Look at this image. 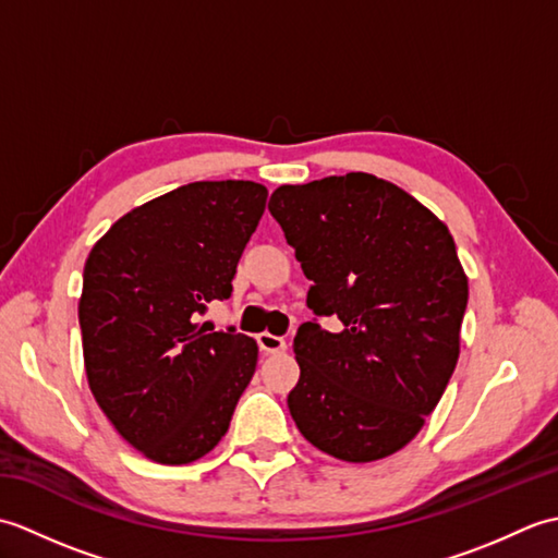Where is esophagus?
Returning <instances> with one entry per match:
<instances>
[{
  "mask_svg": "<svg viewBox=\"0 0 558 558\" xmlns=\"http://www.w3.org/2000/svg\"><path fill=\"white\" fill-rule=\"evenodd\" d=\"M256 342H258V348L264 350L266 354H276V352H282V350L288 348L286 340H282L280 336H272V333H258Z\"/></svg>",
  "mask_w": 558,
  "mask_h": 558,
  "instance_id": "1",
  "label": "esophagus"
}]
</instances>
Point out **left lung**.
I'll return each mask as SVG.
<instances>
[{"mask_svg":"<svg viewBox=\"0 0 558 558\" xmlns=\"http://www.w3.org/2000/svg\"><path fill=\"white\" fill-rule=\"evenodd\" d=\"M270 216L312 280L288 408L306 441L348 462L396 453L456 369L468 278L446 225L366 172L286 184ZM341 324L326 331L317 318Z\"/></svg>","mask_w":558,"mask_h":558,"instance_id":"left-lung-1","label":"left lung"}]
</instances>
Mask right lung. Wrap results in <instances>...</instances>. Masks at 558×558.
Listing matches in <instances>:
<instances>
[{
    "instance_id": "obj_1",
    "label": "right lung",
    "mask_w": 558,
    "mask_h": 558,
    "mask_svg": "<svg viewBox=\"0 0 558 558\" xmlns=\"http://www.w3.org/2000/svg\"><path fill=\"white\" fill-rule=\"evenodd\" d=\"M256 182H192L126 213L83 268L88 386L124 441L160 465L218 446L256 372V342L206 330L266 208Z\"/></svg>"
}]
</instances>
